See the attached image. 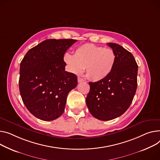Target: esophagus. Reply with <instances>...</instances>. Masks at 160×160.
Here are the masks:
<instances>
[{"label": "esophagus", "instance_id": "34e87169", "mask_svg": "<svg viewBox=\"0 0 160 160\" xmlns=\"http://www.w3.org/2000/svg\"><path fill=\"white\" fill-rule=\"evenodd\" d=\"M84 80H83V78H80V77H78V82H83Z\"/></svg>", "mask_w": 160, "mask_h": 160}]
</instances>
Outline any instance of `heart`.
Wrapping results in <instances>:
<instances>
[{
  "mask_svg": "<svg viewBox=\"0 0 160 160\" xmlns=\"http://www.w3.org/2000/svg\"><path fill=\"white\" fill-rule=\"evenodd\" d=\"M63 61L71 72L80 74L86 68L88 78L97 82L107 78L111 74L116 64V55L111 48L85 44L74 50V56L66 53Z\"/></svg>",
  "mask_w": 160,
  "mask_h": 160,
  "instance_id": "b5f03b06",
  "label": "heart"
}]
</instances>
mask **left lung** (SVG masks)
<instances>
[{"label":"left lung","instance_id":"1","mask_svg":"<svg viewBox=\"0 0 160 160\" xmlns=\"http://www.w3.org/2000/svg\"><path fill=\"white\" fill-rule=\"evenodd\" d=\"M116 55L114 68L105 80L89 82L86 104L90 113L107 121L122 115L129 108L137 89L138 65L131 53L122 46L108 43Z\"/></svg>","mask_w":160,"mask_h":160}]
</instances>
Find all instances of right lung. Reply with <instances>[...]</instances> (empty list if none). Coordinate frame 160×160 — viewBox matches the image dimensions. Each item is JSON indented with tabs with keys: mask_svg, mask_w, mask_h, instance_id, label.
<instances>
[{
	"mask_svg": "<svg viewBox=\"0 0 160 160\" xmlns=\"http://www.w3.org/2000/svg\"><path fill=\"white\" fill-rule=\"evenodd\" d=\"M77 40L48 39L29 49L20 65L19 90L28 111L51 121L64 112L68 93L77 86L76 74L65 71L66 51Z\"/></svg>",
	"mask_w": 160,
	"mask_h": 160,
	"instance_id": "obj_1",
	"label": "right lung"
}]
</instances>
